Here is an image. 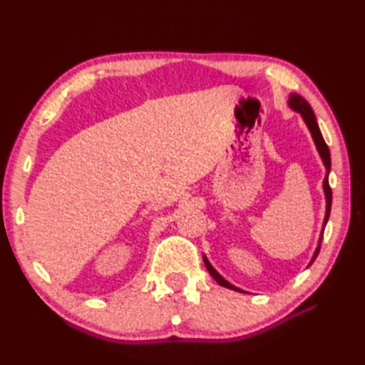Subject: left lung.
Segmentation results:
<instances>
[{
	"label": "left lung",
	"mask_w": 365,
	"mask_h": 365,
	"mask_svg": "<svg viewBox=\"0 0 365 365\" xmlns=\"http://www.w3.org/2000/svg\"><path fill=\"white\" fill-rule=\"evenodd\" d=\"M288 105H289V108L294 109V111H297L298 114H300V115L303 117L307 129L311 130V135H312V138H314L317 150H318V153H319V157H322L323 164H324V168H326V172H327L326 178H324V181H323V190H324V196H326V216H324L322 235H319V239H318V247L315 248V252H314L311 263H309V264H312L314 260H315L317 256H318L319 248H322V240H323V236H324V228H326V224H327V220H329L330 205H332V190H330V185H329L330 152H329V148H327L326 141H324V138H323V135H322V130H319V126H318V123H317V118H315V114H314V111H312V108H311V105L307 103L306 98H303L302 96H298V94L292 93V94H289ZM202 259H204V263H205V268L208 269L210 274H212V277L216 280V283H219L220 286H224V288H228V289H233V291L244 292V294H245V291H242L240 288H237V286H235V284H231L230 282H227V280L222 277V275H220V274L212 267V263L208 262V259L205 257V254L202 256Z\"/></svg>",
	"instance_id": "obj_1"
}]
</instances>
